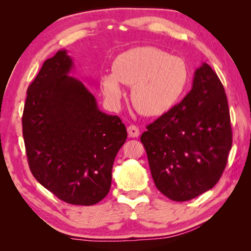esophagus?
<instances>
[{"instance_id":"esophagus-1","label":"esophagus","mask_w":251,"mask_h":251,"mask_svg":"<svg viewBox=\"0 0 251 251\" xmlns=\"http://www.w3.org/2000/svg\"><path fill=\"white\" fill-rule=\"evenodd\" d=\"M127 131H128L129 137L135 138V137H138V136H139V129L136 125H130V126L127 127Z\"/></svg>"}]
</instances>
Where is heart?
I'll list each match as a JSON object with an SVG mask.
<instances>
[{
    "label": "heart",
    "mask_w": 251,
    "mask_h": 251,
    "mask_svg": "<svg viewBox=\"0 0 251 251\" xmlns=\"http://www.w3.org/2000/svg\"><path fill=\"white\" fill-rule=\"evenodd\" d=\"M120 82L133 86L130 99L138 112L160 116L184 95L189 83V67L179 56L152 46H141L118 55L113 73L101 76L103 94L113 107H118L124 96Z\"/></svg>",
    "instance_id": "obj_1"
}]
</instances>
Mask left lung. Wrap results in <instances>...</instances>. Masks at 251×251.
Segmentation results:
<instances>
[{
	"label": "left lung",
	"mask_w": 251,
	"mask_h": 251,
	"mask_svg": "<svg viewBox=\"0 0 251 251\" xmlns=\"http://www.w3.org/2000/svg\"><path fill=\"white\" fill-rule=\"evenodd\" d=\"M141 142L157 189L172 201H190L217 184L232 131L225 88L209 65L196 70L190 92L147 126Z\"/></svg>",
	"instance_id": "1"
}]
</instances>
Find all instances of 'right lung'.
<instances>
[{"instance_id": "add662e5", "label": "right lung", "mask_w": 251, "mask_h": 251, "mask_svg": "<svg viewBox=\"0 0 251 251\" xmlns=\"http://www.w3.org/2000/svg\"><path fill=\"white\" fill-rule=\"evenodd\" d=\"M72 67L65 50L43 63L27 88L23 138L35 179L63 201L91 206L109 192L127 130L120 117L100 112L90 90L69 75Z\"/></svg>"}]
</instances>
